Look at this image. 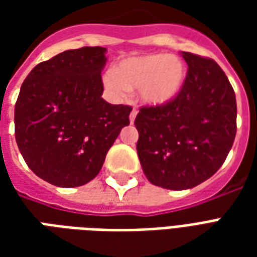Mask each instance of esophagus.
I'll return each instance as SVG.
<instances>
[{
  "mask_svg": "<svg viewBox=\"0 0 257 257\" xmlns=\"http://www.w3.org/2000/svg\"><path fill=\"white\" fill-rule=\"evenodd\" d=\"M136 114H138V110H136V108H134V110L131 111V114H129V121H131V123L135 122V118H136Z\"/></svg>",
  "mask_w": 257,
  "mask_h": 257,
  "instance_id": "esophagus-1",
  "label": "esophagus"
}]
</instances>
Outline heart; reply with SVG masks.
<instances>
[{
  "label": "heart",
  "mask_w": 257,
  "mask_h": 257,
  "mask_svg": "<svg viewBox=\"0 0 257 257\" xmlns=\"http://www.w3.org/2000/svg\"><path fill=\"white\" fill-rule=\"evenodd\" d=\"M104 86L115 97L139 89V99L147 106H165L175 100L186 82V66L167 53L126 59L104 75Z\"/></svg>",
  "instance_id": "1"
}]
</instances>
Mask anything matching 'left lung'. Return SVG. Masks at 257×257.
Segmentation results:
<instances>
[{
    "label": "left lung",
    "instance_id": "obj_1",
    "mask_svg": "<svg viewBox=\"0 0 257 257\" xmlns=\"http://www.w3.org/2000/svg\"><path fill=\"white\" fill-rule=\"evenodd\" d=\"M189 66L179 96L140 108L135 125L140 165L149 182L193 189L223 165L237 134L235 93L215 60L182 52Z\"/></svg>",
    "mask_w": 257,
    "mask_h": 257
}]
</instances>
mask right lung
<instances>
[{
	"label": "right lung",
	"mask_w": 257,
	"mask_h": 257,
	"mask_svg": "<svg viewBox=\"0 0 257 257\" xmlns=\"http://www.w3.org/2000/svg\"><path fill=\"white\" fill-rule=\"evenodd\" d=\"M106 48L84 47L37 64L20 88L15 136L26 164L58 187H78L100 172L132 107L103 95Z\"/></svg>",
	"instance_id": "right-lung-1"
}]
</instances>
